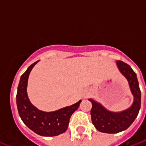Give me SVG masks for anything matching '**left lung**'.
<instances>
[{"instance_id": "obj_1", "label": "left lung", "mask_w": 146, "mask_h": 146, "mask_svg": "<svg viewBox=\"0 0 146 146\" xmlns=\"http://www.w3.org/2000/svg\"><path fill=\"white\" fill-rule=\"evenodd\" d=\"M118 69L128 81L130 89L134 96L131 106L119 113L109 111L100 103L92 98L88 100L92 104L91 116L93 124L98 131L115 134L127 129L138 116L141 107V91L139 88L137 75L131 67L122 61H117Z\"/></svg>"}]
</instances>
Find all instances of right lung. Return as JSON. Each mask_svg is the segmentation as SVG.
<instances>
[{"label": "right lung", "instance_id": "right-lung-1", "mask_svg": "<svg viewBox=\"0 0 146 146\" xmlns=\"http://www.w3.org/2000/svg\"><path fill=\"white\" fill-rule=\"evenodd\" d=\"M37 62L28 67L21 76L16 95L18 112L24 123L36 134L46 137L56 136L66 131L70 117L78 109L81 100L54 112H44L31 104L27 95V82L30 72Z\"/></svg>", "mask_w": 146, "mask_h": 146}]
</instances>
